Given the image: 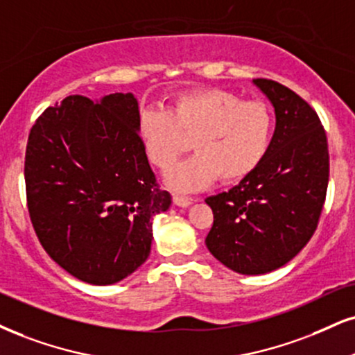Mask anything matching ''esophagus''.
<instances>
[{"mask_svg": "<svg viewBox=\"0 0 355 355\" xmlns=\"http://www.w3.org/2000/svg\"><path fill=\"white\" fill-rule=\"evenodd\" d=\"M173 200H174V204L179 205V207H187V205L192 204L191 198H184V196H179V194H174Z\"/></svg>", "mask_w": 355, "mask_h": 355, "instance_id": "1", "label": "esophagus"}]
</instances>
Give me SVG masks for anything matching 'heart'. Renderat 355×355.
I'll list each match as a JSON object with an SVG mask.
<instances>
[{
  "label": "heart",
  "instance_id": "heart-1",
  "mask_svg": "<svg viewBox=\"0 0 355 355\" xmlns=\"http://www.w3.org/2000/svg\"><path fill=\"white\" fill-rule=\"evenodd\" d=\"M273 112L263 102H245L224 89L181 94L168 110L148 108L139 115L148 159L168 171L189 141L196 155L168 173V184L179 192L199 191L218 178L235 182L252 174L265 159L273 138Z\"/></svg>",
  "mask_w": 355,
  "mask_h": 355
}]
</instances>
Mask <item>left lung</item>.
I'll list each match as a JSON object with an SVG mask.
<instances>
[{"label": "left lung", "instance_id": "obj_1", "mask_svg": "<svg viewBox=\"0 0 355 355\" xmlns=\"http://www.w3.org/2000/svg\"><path fill=\"white\" fill-rule=\"evenodd\" d=\"M275 108L277 126L261 164L229 192L205 199L214 224L209 252L227 268L263 275L286 265L316 230L327 181L329 151L318 113L275 80H253Z\"/></svg>", "mask_w": 355, "mask_h": 355}]
</instances>
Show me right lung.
Masks as SVG:
<instances>
[{
	"label": "right lung",
	"instance_id": "1",
	"mask_svg": "<svg viewBox=\"0 0 355 355\" xmlns=\"http://www.w3.org/2000/svg\"><path fill=\"white\" fill-rule=\"evenodd\" d=\"M138 100L71 95L33 125L24 179L31 222L57 265L80 282L113 284L151 252L159 189L139 137Z\"/></svg>",
	"mask_w": 355,
	"mask_h": 355
}]
</instances>
